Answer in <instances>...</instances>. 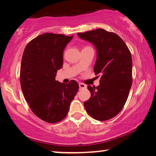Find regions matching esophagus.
<instances>
[{
  "instance_id": "1",
  "label": "esophagus",
  "mask_w": 156,
  "mask_h": 156,
  "mask_svg": "<svg viewBox=\"0 0 156 156\" xmlns=\"http://www.w3.org/2000/svg\"><path fill=\"white\" fill-rule=\"evenodd\" d=\"M79 88L80 89H84V88H87V86L85 84L82 83H79Z\"/></svg>"
}]
</instances>
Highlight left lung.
<instances>
[{"mask_svg": "<svg viewBox=\"0 0 156 156\" xmlns=\"http://www.w3.org/2000/svg\"><path fill=\"white\" fill-rule=\"evenodd\" d=\"M78 36L95 47L94 72L101 76L98 87L88 86L91 97L84 102V107L94 119L108 120L121 112L128 99L132 85L131 54L119 36L103 28Z\"/></svg>", "mask_w": 156, "mask_h": 156, "instance_id": "left-lung-1", "label": "left lung"}]
</instances>
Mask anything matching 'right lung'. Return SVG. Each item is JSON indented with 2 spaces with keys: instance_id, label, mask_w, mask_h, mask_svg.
<instances>
[{
  "instance_id": "add662e5",
  "label": "right lung",
  "mask_w": 156,
  "mask_h": 156,
  "mask_svg": "<svg viewBox=\"0 0 156 156\" xmlns=\"http://www.w3.org/2000/svg\"><path fill=\"white\" fill-rule=\"evenodd\" d=\"M73 37L44 33L28 42L23 52V95L34 114L47 122H58L66 117L79 89L74 80L67 84L55 80L57 71L63 66V51Z\"/></svg>"
}]
</instances>
